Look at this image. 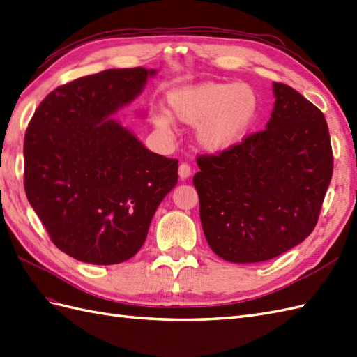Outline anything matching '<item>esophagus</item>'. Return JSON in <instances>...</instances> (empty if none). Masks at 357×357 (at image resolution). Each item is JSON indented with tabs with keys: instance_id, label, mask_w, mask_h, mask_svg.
<instances>
[{
	"instance_id": "obj_1",
	"label": "esophagus",
	"mask_w": 357,
	"mask_h": 357,
	"mask_svg": "<svg viewBox=\"0 0 357 357\" xmlns=\"http://www.w3.org/2000/svg\"><path fill=\"white\" fill-rule=\"evenodd\" d=\"M178 173H179V178H181L182 181H184V179L190 178V175H191V167L188 166V164H185V162L181 164Z\"/></svg>"
}]
</instances>
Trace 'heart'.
I'll return each mask as SVG.
<instances>
[{"instance_id": "b5f03b06", "label": "heart", "mask_w": 357, "mask_h": 357, "mask_svg": "<svg viewBox=\"0 0 357 357\" xmlns=\"http://www.w3.org/2000/svg\"><path fill=\"white\" fill-rule=\"evenodd\" d=\"M261 113V95L253 86L204 81L167 91L166 113H153L151 123L164 137L172 135L170 118L195 126V139L200 148L220 153L248 139Z\"/></svg>"}]
</instances>
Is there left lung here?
Returning <instances> with one entry per match:
<instances>
[{
  "mask_svg": "<svg viewBox=\"0 0 357 357\" xmlns=\"http://www.w3.org/2000/svg\"><path fill=\"white\" fill-rule=\"evenodd\" d=\"M273 95L266 131L197 158L193 184L205 238L235 264L268 261L303 241L332 179L324 114L287 84L273 83Z\"/></svg>",
  "mask_w": 357,
  "mask_h": 357,
  "instance_id": "left-lung-1",
  "label": "left lung"
}]
</instances>
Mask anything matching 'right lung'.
Segmentation results:
<instances>
[{
  "label": "right lung",
  "mask_w": 357,
  "mask_h": 357,
  "mask_svg": "<svg viewBox=\"0 0 357 357\" xmlns=\"http://www.w3.org/2000/svg\"><path fill=\"white\" fill-rule=\"evenodd\" d=\"M157 69H108L60 86L36 109L24 140V187L52 243L96 266L132 258L178 160L151 152L113 116Z\"/></svg>",
  "instance_id": "right-lung-1"
}]
</instances>
